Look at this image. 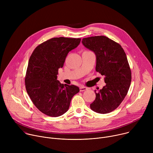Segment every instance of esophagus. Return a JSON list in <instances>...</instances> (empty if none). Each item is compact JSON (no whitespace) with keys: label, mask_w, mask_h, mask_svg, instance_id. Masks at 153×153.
Here are the masks:
<instances>
[{"label":"esophagus","mask_w":153,"mask_h":153,"mask_svg":"<svg viewBox=\"0 0 153 153\" xmlns=\"http://www.w3.org/2000/svg\"><path fill=\"white\" fill-rule=\"evenodd\" d=\"M87 90V88H86V87H85L84 86H80V91H85Z\"/></svg>","instance_id":"1"}]
</instances>
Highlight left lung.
<instances>
[{
  "instance_id": "8db88e82",
  "label": "left lung",
  "mask_w": 153,
  "mask_h": 153,
  "mask_svg": "<svg viewBox=\"0 0 153 153\" xmlns=\"http://www.w3.org/2000/svg\"><path fill=\"white\" fill-rule=\"evenodd\" d=\"M83 45L96 56V70L105 76V86L97 92L90 104L91 110L106 114L114 110L123 100L131 82V71L126 54L118 43L103 36L83 38Z\"/></svg>"
}]
</instances>
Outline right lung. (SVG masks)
<instances>
[{
    "instance_id": "1",
    "label": "right lung",
    "mask_w": 153,
    "mask_h": 153,
    "mask_svg": "<svg viewBox=\"0 0 153 153\" xmlns=\"http://www.w3.org/2000/svg\"><path fill=\"white\" fill-rule=\"evenodd\" d=\"M80 38L54 37L38 45L31 55L26 76L25 87L38 110L48 116L58 117L66 113L79 87L62 84L57 80L67 56L80 42Z\"/></svg>"
}]
</instances>
